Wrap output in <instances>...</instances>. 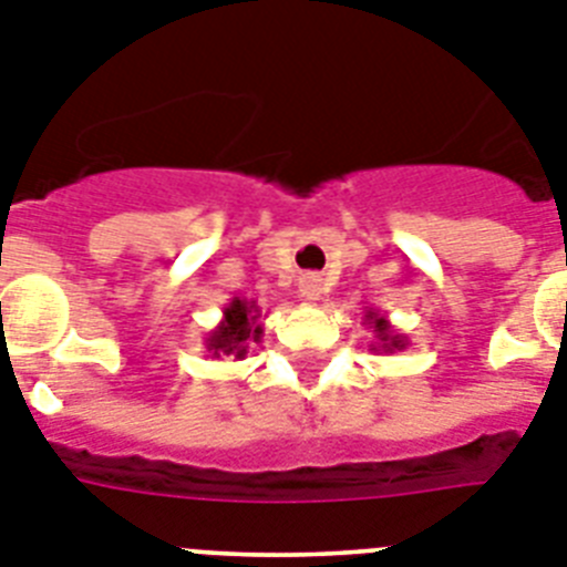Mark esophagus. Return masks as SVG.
I'll list each match as a JSON object with an SVG mask.
<instances>
[{
    "mask_svg": "<svg viewBox=\"0 0 567 567\" xmlns=\"http://www.w3.org/2000/svg\"><path fill=\"white\" fill-rule=\"evenodd\" d=\"M299 293H302L305 299H319L324 293V282L319 274H305L302 279H299Z\"/></svg>",
    "mask_w": 567,
    "mask_h": 567,
    "instance_id": "34e87169",
    "label": "esophagus"
}]
</instances>
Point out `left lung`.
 <instances>
[{"instance_id": "left-lung-1", "label": "left lung", "mask_w": 567, "mask_h": 567, "mask_svg": "<svg viewBox=\"0 0 567 567\" xmlns=\"http://www.w3.org/2000/svg\"><path fill=\"white\" fill-rule=\"evenodd\" d=\"M365 324L373 331V337H377V342L371 344V351L396 353V351H405V348H408V337H405V333L396 331V328L388 322L385 313H379V311H373V308H368Z\"/></svg>"}]
</instances>
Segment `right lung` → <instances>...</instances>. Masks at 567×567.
Here are the masks:
<instances>
[{
    "label": "right lung",
    "instance_id": "right-lung-1",
    "mask_svg": "<svg viewBox=\"0 0 567 567\" xmlns=\"http://www.w3.org/2000/svg\"><path fill=\"white\" fill-rule=\"evenodd\" d=\"M262 339V311L254 299L234 297L223 311V322L205 337V348L214 359H245L248 348Z\"/></svg>",
    "mask_w": 567,
    "mask_h": 567
}]
</instances>
